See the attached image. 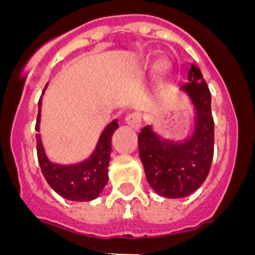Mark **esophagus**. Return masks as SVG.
I'll use <instances>...</instances> for the list:
<instances>
[{
  "instance_id": "esophagus-1",
  "label": "esophagus",
  "mask_w": 255,
  "mask_h": 255,
  "mask_svg": "<svg viewBox=\"0 0 255 255\" xmlns=\"http://www.w3.org/2000/svg\"><path fill=\"white\" fill-rule=\"evenodd\" d=\"M126 124L128 125H130L131 128H134V129H140V125H141V114L140 112H131V114H129L128 116H126L125 119Z\"/></svg>"
}]
</instances>
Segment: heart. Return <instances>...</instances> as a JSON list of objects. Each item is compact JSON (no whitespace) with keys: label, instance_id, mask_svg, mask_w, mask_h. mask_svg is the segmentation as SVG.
<instances>
[{"label":"heart","instance_id":"heart-1","mask_svg":"<svg viewBox=\"0 0 255 255\" xmlns=\"http://www.w3.org/2000/svg\"><path fill=\"white\" fill-rule=\"evenodd\" d=\"M161 67H164V66H163V65H161Z\"/></svg>","mask_w":255,"mask_h":255}]
</instances>
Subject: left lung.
<instances>
[{"label":"left lung","mask_w":255,"mask_h":255,"mask_svg":"<svg viewBox=\"0 0 255 255\" xmlns=\"http://www.w3.org/2000/svg\"><path fill=\"white\" fill-rule=\"evenodd\" d=\"M189 83L182 85L197 110V128L182 143L164 140L149 125L138 135L139 154L145 177L157 194L184 198L197 190L207 179L213 159L215 121L211 110V92L195 65L189 71Z\"/></svg>","instance_id":"8db88e82"}]
</instances>
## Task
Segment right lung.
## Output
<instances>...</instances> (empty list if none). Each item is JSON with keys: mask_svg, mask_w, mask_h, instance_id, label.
Instances as JSON below:
<instances>
[{"mask_svg": "<svg viewBox=\"0 0 255 255\" xmlns=\"http://www.w3.org/2000/svg\"><path fill=\"white\" fill-rule=\"evenodd\" d=\"M42 102H38V119L35 130H39V112ZM119 128L117 120L112 121L101 135L98 145L92 157L83 163L73 166H61L52 163L44 154L39 134L37 139V155L44 179L61 197L76 202L96 199L108 181V162L111 155V138Z\"/></svg>", "mask_w": 255, "mask_h": 255, "instance_id": "right-lung-1", "label": "right lung"}]
</instances>
